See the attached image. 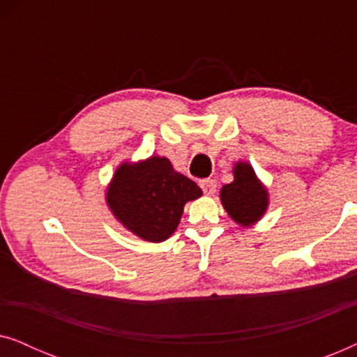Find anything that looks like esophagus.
I'll list each match as a JSON object with an SVG mask.
<instances>
[{
    "instance_id": "34e87169",
    "label": "esophagus",
    "mask_w": 357,
    "mask_h": 357,
    "mask_svg": "<svg viewBox=\"0 0 357 357\" xmlns=\"http://www.w3.org/2000/svg\"><path fill=\"white\" fill-rule=\"evenodd\" d=\"M199 187L203 188V192H204V193H206V195H209V197H211V195L216 193L218 183H216V180H213V178H206V180H202V182H199Z\"/></svg>"
}]
</instances>
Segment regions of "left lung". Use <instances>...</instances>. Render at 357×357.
I'll use <instances>...</instances> for the list:
<instances>
[{"label": "left lung", "instance_id": "1", "mask_svg": "<svg viewBox=\"0 0 357 357\" xmlns=\"http://www.w3.org/2000/svg\"><path fill=\"white\" fill-rule=\"evenodd\" d=\"M234 180L224 185L219 193L221 203L234 222L242 227L257 224L266 213L270 197L265 185L257 177L255 170L248 162L238 160L234 164Z\"/></svg>", "mask_w": 357, "mask_h": 357}]
</instances>
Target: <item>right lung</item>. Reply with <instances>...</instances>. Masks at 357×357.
<instances>
[{
    "mask_svg": "<svg viewBox=\"0 0 357 357\" xmlns=\"http://www.w3.org/2000/svg\"><path fill=\"white\" fill-rule=\"evenodd\" d=\"M203 195L193 180L177 172L167 158L151 155L116 167L105 199L125 229L146 242H164L178 227L185 203Z\"/></svg>",
    "mask_w": 357,
    "mask_h": 357,
    "instance_id": "obj_1",
    "label": "right lung"
}]
</instances>
